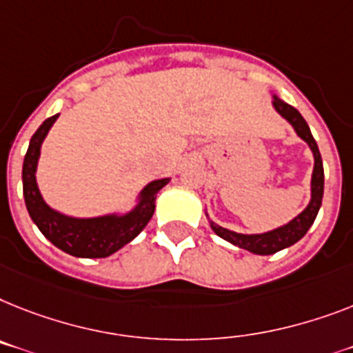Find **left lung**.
<instances>
[{
	"label": "left lung",
	"mask_w": 353,
	"mask_h": 353,
	"mask_svg": "<svg viewBox=\"0 0 353 353\" xmlns=\"http://www.w3.org/2000/svg\"><path fill=\"white\" fill-rule=\"evenodd\" d=\"M274 108L278 110V113L281 117L287 119L290 124L294 126L296 133L301 137L303 141L310 145V150L314 153V173H312V200L307 205V209L294 218L292 222H288L287 225L279 227L270 232H263V234H240V232L229 231V229H223V227L216 225L214 222H211V229L216 232L220 238L231 241L232 245H238L240 249L250 250L254 254H274L278 250L287 249V247L294 245L296 241H299L303 236L307 234V231L310 229V225L314 223L317 216V211L321 208L323 200V185H325V173H323V160L321 153L317 150V144L314 141L312 133H310V128H308L307 121L301 117V113L296 110L290 104L283 103L281 99H278L274 95V101H272Z\"/></svg>",
	"instance_id": "1"
}]
</instances>
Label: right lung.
<instances>
[{
	"mask_svg": "<svg viewBox=\"0 0 353 353\" xmlns=\"http://www.w3.org/2000/svg\"><path fill=\"white\" fill-rule=\"evenodd\" d=\"M59 115L46 119L32 135L30 145L23 162V194L28 214L45 238L77 258H106L130 243L148 225L155 212L157 193L170 179L148 183L141 193V202L124 216L110 214L99 218H70L54 211L45 203L36 182V168L39 160L41 144L46 133Z\"/></svg>",
	"mask_w": 353,
	"mask_h": 353,
	"instance_id": "obj_1",
	"label": "right lung"
}]
</instances>
